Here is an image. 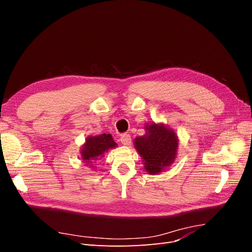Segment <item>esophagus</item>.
<instances>
[{"mask_svg":"<svg viewBox=\"0 0 252 252\" xmlns=\"http://www.w3.org/2000/svg\"><path fill=\"white\" fill-rule=\"evenodd\" d=\"M120 141L123 145L128 146V145H130V143H131V138H130V135H129V133H123L121 135Z\"/></svg>","mask_w":252,"mask_h":252,"instance_id":"esophagus-1","label":"esophagus"}]
</instances>
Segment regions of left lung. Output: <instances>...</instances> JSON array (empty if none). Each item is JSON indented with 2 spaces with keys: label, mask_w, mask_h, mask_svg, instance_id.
Instances as JSON below:
<instances>
[{
  "label": "left lung",
  "mask_w": 252,
  "mask_h": 252,
  "mask_svg": "<svg viewBox=\"0 0 252 252\" xmlns=\"http://www.w3.org/2000/svg\"><path fill=\"white\" fill-rule=\"evenodd\" d=\"M146 133L134 140L135 148L144 159L145 169L156 174L173 163L178 150V136L164 125H146Z\"/></svg>",
  "instance_id": "8db88e82"
}]
</instances>
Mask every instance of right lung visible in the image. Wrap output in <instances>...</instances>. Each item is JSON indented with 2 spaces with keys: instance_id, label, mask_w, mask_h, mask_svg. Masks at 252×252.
Segmentation results:
<instances>
[{
  "instance_id": "1",
  "label": "right lung",
  "mask_w": 252,
  "mask_h": 252,
  "mask_svg": "<svg viewBox=\"0 0 252 252\" xmlns=\"http://www.w3.org/2000/svg\"><path fill=\"white\" fill-rule=\"evenodd\" d=\"M116 146L117 143L113 141L111 134L103 133L96 136H89L82 148V158L86 163H91V161H95L97 158L103 157L104 152Z\"/></svg>"
}]
</instances>
